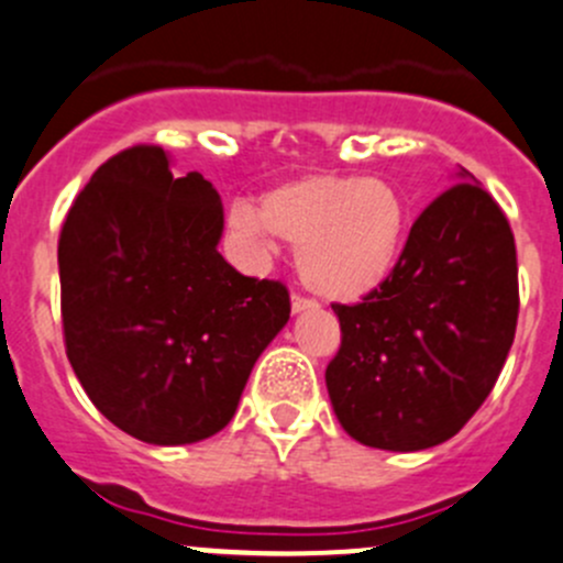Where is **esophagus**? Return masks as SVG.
<instances>
[{"label": "esophagus", "mask_w": 563, "mask_h": 563, "mask_svg": "<svg viewBox=\"0 0 563 563\" xmlns=\"http://www.w3.org/2000/svg\"><path fill=\"white\" fill-rule=\"evenodd\" d=\"M318 302L310 297H302V294H294L291 297V310L294 313H305V310H316Z\"/></svg>", "instance_id": "34e87169"}]
</instances>
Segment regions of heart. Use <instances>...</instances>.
Returning <instances> with one entry per match:
<instances>
[{
	"label": "heart",
	"mask_w": 563,
	"mask_h": 563,
	"mask_svg": "<svg viewBox=\"0 0 563 563\" xmlns=\"http://www.w3.org/2000/svg\"><path fill=\"white\" fill-rule=\"evenodd\" d=\"M247 234L280 236L297 247L302 280L334 302H356L382 288L397 266L411 212L382 176L310 174L266 192L258 212L240 209Z\"/></svg>",
	"instance_id": "b5f03b06"
}]
</instances>
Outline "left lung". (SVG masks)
<instances>
[{
  "instance_id": "obj_1",
  "label": "left lung",
  "mask_w": 563,
  "mask_h": 563,
  "mask_svg": "<svg viewBox=\"0 0 563 563\" xmlns=\"http://www.w3.org/2000/svg\"><path fill=\"white\" fill-rule=\"evenodd\" d=\"M413 220L397 266L356 305H332L327 365L351 439L417 452L452 439L496 387L518 327V253L507 214L460 172Z\"/></svg>"
}]
</instances>
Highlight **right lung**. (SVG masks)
I'll return each mask as SVG.
<instances>
[{
	"instance_id": "obj_1",
	"label": "right lung",
	"mask_w": 563,
	"mask_h": 563,
	"mask_svg": "<svg viewBox=\"0 0 563 563\" xmlns=\"http://www.w3.org/2000/svg\"><path fill=\"white\" fill-rule=\"evenodd\" d=\"M220 234L212 181L174 176L150 144L108 157L62 225L67 360L108 422L146 444L223 430L291 316L288 288L240 275Z\"/></svg>"
}]
</instances>
